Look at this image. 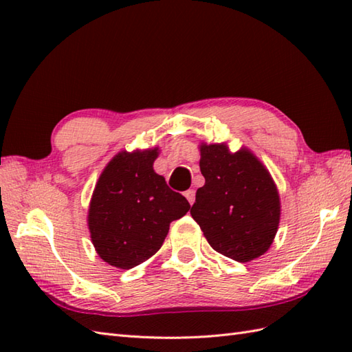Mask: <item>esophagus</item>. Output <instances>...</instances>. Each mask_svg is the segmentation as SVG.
Here are the masks:
<instances>
[{
	"mask_svg": "<svg viewBox=\"0 0 352 352\" xmlns=\"http://www.w3.org/2000/svg\"><path fill=\"white\" fill-rule=\"evenodd\" d=\"M184 197L188 198V201L190 203V206H192L193 203H195V190H193V189L186 190V192H184Z\"/></svg>",
	"mask_w": 352,
	"mask_h": 352,
	"instance_id": "34e87169",
	"label": "esophagus"
}]
</instances>
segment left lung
Here are the masks:
<instances>
[{
	"label": "left lung",
	"mask_w": 352,
	"mask_h": 352,
	"mask_svg": "<svg viewBox=\"0 0 352 352\" xmlns=\"http://www.w3.org/2000/svg\"><path fill=\"white\" fill-rule=\"evenodd\" d=\"M199 169L206 184L197 190L192 218L214 251L251 261L269 250L280 223L281 204L266 166L248 148L231 153L227 144H201Z\"/></svg>",
	"instance_id": "obj_1"
}]
</instances>
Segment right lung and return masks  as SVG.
<instances>
[{"instance_id":"obj_1","label":"right lung","mask_w":352,"mask_h":352,"mask_svg":"<svg viewBox=\"0 0 352 352\" xmlns=\"http://www.w3.org/2000/svg\"><path fill=\"white\" fill-rule=\"evenodd\" d=\"M157 155V146L118 153L95 184L87 227L95 251L115 267L131 269L153 257L170 222L190 208L154 170Z\"/></svg>"}]
</instances>
